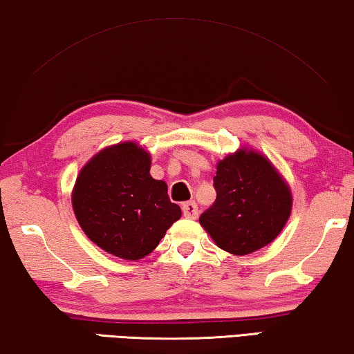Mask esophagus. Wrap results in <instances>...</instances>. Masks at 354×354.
<instances>
[{
  "mask_svg": "<svg viewBox=\"0 0 354 354\" xmlns=\"http://www.w3.org/2000/svg\"><path fill=\"white\" fill-rule=\"evenodd\" d=\"M182 212L187 218H196L198 216V205L193 201H188V203L182 204Z\"/></svg>",
  "mask_w": 354,
  "mask_h": 354,
  "instance_id": "34e87169",
  "label": "esophagus"
}]
</instances>
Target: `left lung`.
<instances>
[{
  "instance_id": "obj_1",
  "label": "left lung",
  "mask_w": 354,
  "mask_h": 354,
  "mask_svg": "<svg viewBox=\"0 0 354 354\" xmlns=\"http://www.w3.org/2000/svg\"><path fill=\"white\" fill-rule=\"evenodd\" d=\"M216 199L199 216L216 245L248 254L270 243L290 218L291 189L259 151L241 149L216 165Z\"/></svg>"
}]
</instances>
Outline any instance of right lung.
I'll return each mask as SVG.
<instances>
[{"label":"right lung","mask_w":354,"mask_h":354,"mask_svg":"<svg viewBox=\"0 0 354 354\" xmlns=\"http://www.w3.org/2000/svg\"><path fill=\"white\" fill-rule=\"evenodd\" d=\"M150 165L149 151L122 142L96 153L75 180V218L91 242L117 258L147 257L182 216L167 185L150 176Z\"/></svg>","instance_id":"add662e5"}]
</instances>
